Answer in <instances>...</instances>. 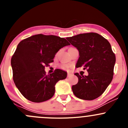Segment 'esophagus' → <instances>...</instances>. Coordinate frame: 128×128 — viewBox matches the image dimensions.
Masks as SVG:
<instances>
[{
    "label": "esophagus",
    "mask_w": 128,
    "mask_h": 128,
    "mask_svg": "<svg viewBox=\"0 0 128 128\" xmlns=\"http://www.w3.org/2000/svg\"><path fill=\"white\" fill-rule=\"evenodd\" d=\"M72 74L70 73V72H68V77H70V76H72Z\"/></svg>",
    "instance_id": "1"
}]
</instances>
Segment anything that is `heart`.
Instances as JSON below:
<instances>
[{"instance_id":"b5f03b06","label":"heart","mask_w":128,"mask_h":128,"mask_svg":"<svg viewBox=\"0 0 128 128\" xmlns=\"http://www.w3.org/2000/svg\"><path fill=\"white\" fill-rule=\"evenodd\" d=\"M59 68L64 70H70L72 68V65L69 64H62L59 66Z\"/></svg>"}]
</instances>
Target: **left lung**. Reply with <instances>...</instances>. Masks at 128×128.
I'll return each instance as SVG.
<instances>
[{"instance_id":"left-lung-1","label":"left lung","mask_w":128,"mask_h":128,"mask_svg":"<svg viewBox=\"0 0 128 128\" xmlns=\"http://www.w3.org/2000/svg\"><path fill=\"white\" fill-rule=\"evenodd\" d=\"M79 51L76 68L84 67L88 76L75 75L78 83L72 86L74 94L78 98L92 100L99 97L112 82L116 57L106 39L96 33H87L67 38Z\"/></svg>"}]
</instances>
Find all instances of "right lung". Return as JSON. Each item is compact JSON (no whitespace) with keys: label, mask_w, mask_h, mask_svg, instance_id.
Masks as SVG:
<instances>
[{"label":"right lung","mask_w":128,"mask_h":128,"mask_svg":"<svg viewBox=\"0 0 128 128\" xmlns=\"http://www.w3.org/2000/svg\"><path fill=\"white\" fill-rule=\"evenodd\" d=\"M70 45L65 38L38 34L23 40L11 59L13 79L20 92L27 100L40 103L49 100L55 93V85L65 79L67 72L56 69L46 74V66L54 61L60 48Z\"/></svg>","instance_id":"1"}]
</instances>
